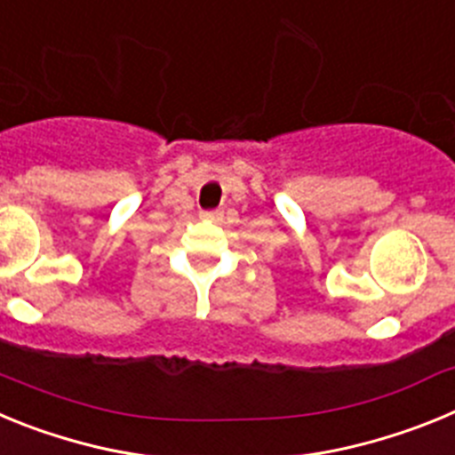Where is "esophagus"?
<instances>
[{
    "label": "esophagus",
    "instance_id": "34e87169",
    "mask_svg": "<svg viewBox=\"0 0 455 455\" xmlns=\"http://www.w3.org/2000/svg\"><path fill=\"white\" fill-rule=\"evenodd\" d=\"M220 212H203V219L204 220H219L220 219Z\"/></svg>",
    "mask_w": 455,
    "mask_h": 455
}]
</instances>
